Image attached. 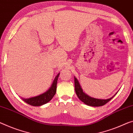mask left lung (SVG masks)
Wrapping results in <instances>:
<instances>
[{"label": "left lung", "mask_w": 133, "mask_h": 133, "mask_svg": "<svg viewBox=\"0 0 133 133\" xmlns=\"http://www.w3.org/2000/svg\"><path fill=\"white\" fill-rule=\"evenodd\" d=\"M74 84H75V91L76 93V95L79 98V99L81 101L84 102L87 105L90 106V107H101L105 105L108 102L111 101V100L113 98L115 95L113 97H112L109 99H95V98H93L90 97L89 96L86 95L84 92L82 88H81L79 83L78 82V79H77L74 77Z\"/></svg>", "instance_id": "left-lung-1"}]
</instances>
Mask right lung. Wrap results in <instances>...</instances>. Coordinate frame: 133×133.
<instances>
[{
    "instance_id": "1",
    "label": "right lung",
    "mask_w": 133,
    "mask_h": 133,
    "mask_svg": "<svg viewBox=\"0 0 133 133\" xmlns=\"http://www.w3.org/2000/svg\"><path fill=\"white\" fill-rule=\"evenodd\" d=\"M59 74L60 73H59L56 75L50 89L48 91H46L45 93L36 97L28 98V99H23L22 98V99L26 103L29 104L30 105L34 106V107H39V106H42L48 103L50 100H52L56 92L57 81H58V77L59 76Z\"/></svg>"
}]
</instances>
